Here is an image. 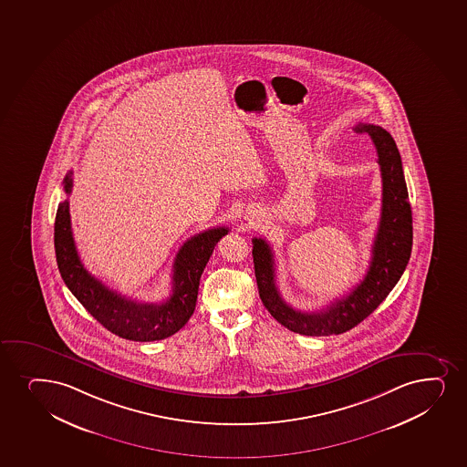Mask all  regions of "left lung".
<instances>
[{
    "label": "left lung",
    "mask_w": 467,
    "mask_h": 467,
    "mask_svg": "<svg viewBox=\"0 0 467 467\" xmlns=\"http://www.w3.org/2000/svg\"><path fill=\"white\" fill-rule=\"evenodd\" d=\"M355 131L368 134L375 145L383 182V200L379 231L373 241L372 261L368 274L350 294L340 296L317 313L296 311L283 300L276 287L274 252L269 244L261 237L253 239L254 275L264 306L283 327L298 335H340L361 324L389 296L411 256V204L408 202L400 153L394 139L383 128L368 123H359Z\"/></svg>",
    "instance_id": "obj_1"
}]
</instances>
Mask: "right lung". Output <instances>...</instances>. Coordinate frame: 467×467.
Segmentation results:
<instances>
[{
	"mask_svg": "<svg viewBox=\"0 0 467 467\" xmlns=\"http://www.w3.org/2000/svg\"><path fill=\"white\" fill-rule=\"evenodd\" d=\"M72 173L68 171L62 182L66 193L72 192ZM225 234L228 228L219 226L184 242L173 264L171 296L162 303L134 302L110 291L84 269L73 241L68 200H64L56 213V261L67 287L99 324L123 339L150 342L175 335L187 324L195 309L202 274Z\"/></svg>",
	"mask_w": 467,
	"mask_h": 467,
	"instance_id": "1",
	"label": "right lung"
}]
</instances>
